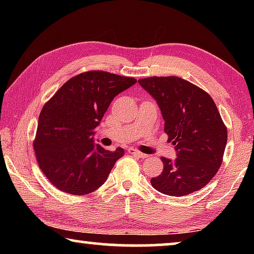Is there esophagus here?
Instances as JSON below:
<instances>
[{
	"label": "esophagus",
	"mask_w": 254,
	"mask_h": 254,
	"mask_svg": "<svg viewBox=\"0 0 254 254\" xmlns=\"http://www.w3.org/2000/svg\"><path fill=\"white\" fill-rule=\"evenodd\" d=\"M128 152L132 153V154H134V156H136L137 158H142L143 159V158H147L148 157V154L137 151V150H134V149H130V150H128Z\"/></svg>",
	"instance_id": "34e87169"
}]
</instances>
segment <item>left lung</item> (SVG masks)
I'll list each match as a JSON object with an SVG mask.
<instances>
[{
	"instance_id": "1",
	"label": "left lung",
	"mask_w": 254,
	"mask_h": 254,
	"mask_svg": "<svg viewBox=\"0 0 254 254\" xmlns=\"http://www.w3.org/2000/svg\"><path fill=\"white\" fill-rule=\"evenodd\" d=\"M139 84L156 100L177 158H161L162 173L151 179L158 191L186 196L209 183L222 165L227 130L207 93L175 76L149 77Z\"/></svg>"
}]
</instances>
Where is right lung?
I'll return each instance as SVG.
<instances>
[{"label":"right lung","mask_w":254,"mask_h":254,"mask_svg":"<svg viewBox=\"0 0 254 254\" xmlns=\"http://www.w3.org/2000/svg\"><path fill=\"white\" fill-rule=\"evenodd\" d=\"M135 83L106 71L83 72L42 107L33 148L42 173L59 190L86 195L106 182L124 150L109 151L94 143L95 128L113 98Z\"/></svg>","instance_id":"1"}]
</instances>
